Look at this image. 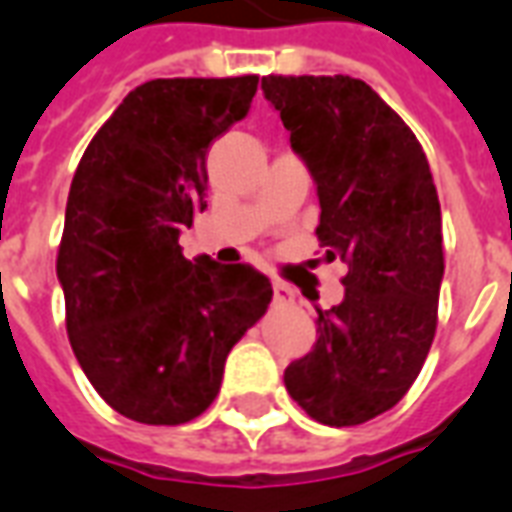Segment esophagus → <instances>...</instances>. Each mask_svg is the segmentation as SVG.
<instances>
[{"label":"esophagus","instance_id":"esophagus-1","mask_svg":"<svg viewBox=\"0 0 512 512\" xmlns=\"http://www.w3.org/2000/svg\"><path fill=\"white\" fill-rule=\"evenodd\" d=\"M293 298H295L293 287L276 279V282H274V301H276V304H293Z\"/></svg>","mask_w":512,"mask_h":512}]
</instances>
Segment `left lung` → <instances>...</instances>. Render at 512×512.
I'll return each instance as SVG.
<instances>
[{"label": "left lung", "mask_w": 512, "mask_h": 512, "mask_svg": "<svg viewBox=\"0 0 512 512\" xmlns=\"http://www.w3.org/2000/svg\"><path fill=\"white\" fill-rule=\"evenodd\" d=\"M263 94L320 198L317 238L347 263L342 304L317 309L287 393L325 426H358L404 399L437 331L442 214L418 138L350 75H268Z\"/></svg>", "instance_id": "left-lung-1"}]
</instances>
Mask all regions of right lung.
I'll use <instances>...</instances> for the list:
<instances>
[{
    "instance_id": "obj_1",
    "label": "right lung",
    "mask_w": 512,
    "mask_h": 512,
    "mask_svg": "<svg viewBox=\"0 0 512 512\" xmlns=\"http://www.w3.org/2000/svg\"><path fill=\"white\" fill-rule=\"evenodd\" d=\"M255 92L257 75L140 83L78 162L56 276L75 358L124 418L179 426L206 412L227 352L271 304L268 276L179 246L206 208L208 146Z\"/></svg>"
}]
</instances>
